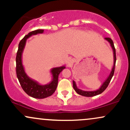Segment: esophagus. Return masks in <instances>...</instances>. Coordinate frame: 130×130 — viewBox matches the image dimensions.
<instances>
[{
	"mask_svg": "<svg viewBox=\"0 0 130 130\" xmlns=\"http://www.w3.org/2000/svg\"><path fill=\"white\" fill-rule=\"evenodd\" d=\"M71 63H72V61L69 60V61H68V65H70V64H71Z\"/></svg>",
	"mask_w": 130,
	"mask_h": 130,
	"instance_id": "1",
	"label": "esophagus"
}]
</instances>
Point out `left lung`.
Wrapping results in <instances>:
<instances>
[{
    "instance_id": "obj_1",
    "label": "left lung",
    "mask_w": 130,
    "mask_h": 130,
    "mask_svg": "<svg viewBox=\"0 0 130 130\" xmlns=\"http://www.w3.org/2000/svg\"><path fill=\"white\" fill-rule=\"evenodd\" d=\"M106 41H108L109 43H110V45H111L112 49L113 51V54H114V65H113L112 68V70L110 73L108 77V78L105 80V81L104 82L103 84L101 85V86L100 88L99 89L96 90H93V91H84L81 90V89H79V88L77 87L76 84V83L74 80H73V88L74 90L76 91L77 93H78L79 95H82V96H87V97H91V96H96V95H100L102 92H103L105 89H106L107 87L108 86L109 84L110 81H111L112 77L113 75H114V70H115V67H116V49H115L114 43H113L112 40L110 38H104Z\"/></svg>"
}]
</instances>
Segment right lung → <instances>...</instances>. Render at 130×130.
Here are the masks:
<instances>
[{
	"label": "right lung",
	"mask_w": 130,
	"mask_h": 130,
	"mask_svg": "<svg viewBox=\"0 0 130 130\" xmlns=\"http://www.w3.org/2000/svg\"><path fill=\"white\" fill-rule=\"evenodd\" d=\"M43 32L44 30L38 29L30 32L24 37L19 43L18 50L16 57V75L22 89L28 95L38 99L47 98L54 93L57 87L58 77L59 74L65 68V65L52 68L51 70V73L52 74L53 79L50 83L45 85L39 84V83L31 79L26 74L22 65V56L27 40L32 35L43 34Z\"/></svg>",
	"instance_id": "add662e5"
}]
</instances>
